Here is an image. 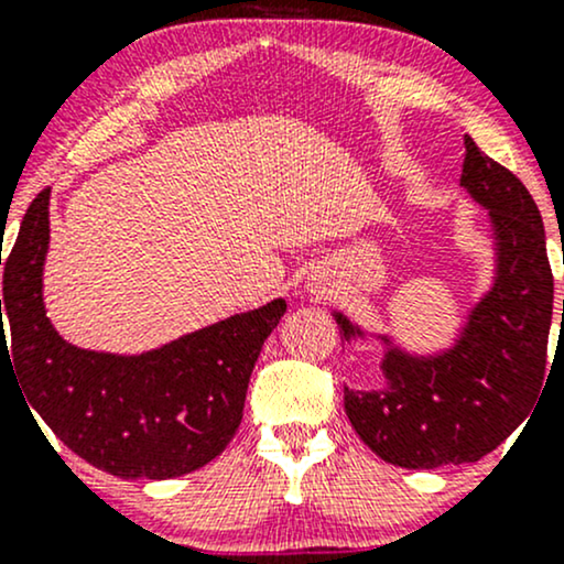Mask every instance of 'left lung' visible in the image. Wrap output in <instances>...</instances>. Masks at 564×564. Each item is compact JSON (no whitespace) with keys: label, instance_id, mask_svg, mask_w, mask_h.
<instances>
[{"label":"left lung","instance_id":"obj_1","mask_svg":"<svg viewBox=\"0 0 564 564\" xmlns=\"http://www.w3.org/2000/svg\"><path fill=\"white\" fill-rule=\"evenodd\" d=\"M462 187L488 209L494 283L471 304L451 347L416 355L334 310L345 341L384 345L379 390L345 387V411L379 458L405 469L475 464L533 411L546 373L554 278L528 187L464 138ZM564 310V302H562Z\"/></svg>","mask_w":564,"mask_h":564}]
</instances>
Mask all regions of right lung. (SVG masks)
<instances>
[{"instance_id": "add662e5", "label": "right lung", "mask_w": 564, "mask_h": 564, "mask_svg": "<svg viewBox=\"0 0 564 564\" xmlns=\"http://www.w3.org/2000/svg\"><path fill=\"white\" fill-rule=\"evenodd\" d=\"M47 249L50 187L25 212L4 260L0 300V360L8 352L29 411L76 456L121 480H172L219 456L241 424L249 377L286 300L140 355L97 352L70 345L47 318ZM2 312L11 323L10 350Z\"/></svg>"}]
</instances>
